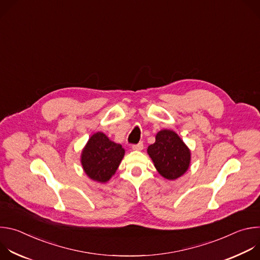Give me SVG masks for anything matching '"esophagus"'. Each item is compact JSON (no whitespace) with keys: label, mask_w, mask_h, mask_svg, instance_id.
I'll return each instance as SVG.
<instances>
[{"label":"esophagus","mask_w":260,"mask_h":260,"mask_svg":"<svg viewBox=\"0 0 260 260\" xmlns=\"http://www.w3.org/2000/svg\"><path fill=\"white\" fill-rule=\"evenodd\" d=\"M133 150H136V151H141L143 149V143H139V144H136V145H133Z\"/></svg>","instance_id":"esophagus-1"}]
</instances>
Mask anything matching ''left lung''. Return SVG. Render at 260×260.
Segmentation results:
<instances>
[{"mask_svg":"<svg viewBox=\"0 0 260 260\" xmlns=\"http://www.w3.org/2000/svg\"><path fill=\"white\" fill-rule=\"evenodd\" d=\"M157 172L168 180H176L186 172L190 165V150L173 131L157 133L155 143L147 149Z\"/></svg>","mask_w":260,"mask_h":260,"instance_id":"1","label":"left lung"}]
</instances>
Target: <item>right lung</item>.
Masks as SVG:
<instances>
[{"mask_svg":"<svg viewBox=\"0 0 260 260\" xmlns=\"http://www.w3.org/2000/svg\"><path fill=\"white\" fill-rule=\"evenodd\" d=\"M124 149L111 141L104 133L93 134L81 153V165L85 174L93 181L106 183L118 169Z\"/></svg>","mask_w":260,"mask_h":260,"instance_id":"1","label":"right lung"}]
</instances>
